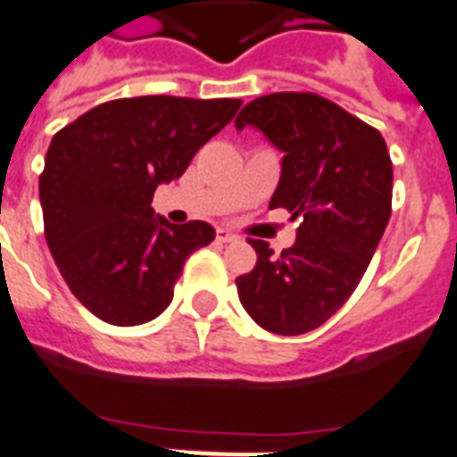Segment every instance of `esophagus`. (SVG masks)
<instances>
[{"label":"esophagus","mask_w":457,"mask_h":457,"mask_svg":"<svg viewBox=\"0 0 457 457\" xmlns=\"http://www.w3.org/2000/svg\"><path fill=\"white\" fill-rule=\"evenodd\" d=\"M233 240H236V236L231 231H226V228L217 231V243H233Z\"/></svg>","instance_id":"34e87169"}]
</instances>
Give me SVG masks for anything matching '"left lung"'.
<instances>
[{
	"label": "left lung",
	"instance_id": "1",
	"mask_svg": "<svg viewBox=\"0 0 457 457\" xmlns=\"http://www.w3.org/2000/svg\"><path fill=\"white\" fill-rule=\"evenodd\" d=\"M282 158L270 207L301 217L296 243L275 256L247 237L256 266L236 280L240 303L270 334L318 329L360 285L392 212V161L383 135L318 93H270L237 114Z\"/></svg>",
	"mask_w": 457,
	"mask_h": 457
}]
</instances>
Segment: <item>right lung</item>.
Listing matches in <instances>:
<instances>
[{"label":"right lung","mask_w":457,"mask_h":457,"mask_svg":"<svg viewBox=\"0 0 457 457\" xmlns=\"http://www.w3.org/2000/svg\"><path fill=\"white\" fill-rule=\"evenodd\" d=\"M240 104L120 97L53 135L39 175L44 236L67 287L102 322L135 327L158 318L188 256L214 240L205 221L175 226L154 217V191L182 177Z\"/></svg>","instance_id":"obj_1"}]
</instances>
